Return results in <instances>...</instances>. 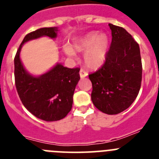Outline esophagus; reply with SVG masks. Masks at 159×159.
<instances>
[{
    "label": "esophagus",
    "instance_id": "34e87169",
    "mask_svg": "<svg viewBox=\"0 0 159 159\" xmlns=\"http://www.w3.org/2000/svg\"><path fill=\"white\" fill-rule=\"evenodd\" d=\"M80 75L81 78H84V77L88 76V72L84 69H80Z\"/></svg>",
    "mask_w": 159,
    "mask_h": 159
}]
</instances>
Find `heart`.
Here are the masks:
<instances>
[{
    "label": "heart",
    "instance_id": "b5f03b06",
    "mask_svg": "<svg viewBox=\"0 0 159 159\" xmlns=\"http://www.w3.org/2000/svg\"><path fill=\"white\" fill-rule=\"evenodd\" d=\"M109 42L106 35H99L96 32L89 33L74 43V48L79 52H86L84 61L87 67L97 69L104 64L108 52ZM64 51L68 57L75 56V50L69 45L64 47Z\"/></svg>",
    "mask_w": 159,
    "mask_h": 159
}]
</instances>
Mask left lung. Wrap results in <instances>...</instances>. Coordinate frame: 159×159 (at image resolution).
Returning a JSON list of instances; mask_svg holds the SVG:
<instances>
[{"label": "left lung", "instance_id": "obj_1", "mask_svg": "<svg viewBox=\"0 0 159 159\" xmlns=\"http://www.w3.org/2000/svg\"><path fill=\"white\" fill-rule=\"evenodd\" d=\"M112 40L104 64L88 75L92 84V100L100 111L116 115L129 107L142 83L139 43L123 28L109 24Z\"/></svg>", "mask_w": 159, "mask_h": 159}]
</instances>
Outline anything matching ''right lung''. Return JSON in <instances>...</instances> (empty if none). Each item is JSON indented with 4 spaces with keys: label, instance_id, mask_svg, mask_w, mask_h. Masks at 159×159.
<instances>
[{
    "label": "right lung",
    "instance_id": "1",
    "mask_svg": "<svg viewBox=\"0 0 159 159\" xmlns=\"http://www.w3.org/2000/svg\"><path fill=\"white\" fill-rule=\"evenodd\" d=\"M57 32V28H42L27 34L14 58L15 84L20 99L33 116L47 122L64 119L71 110L80 68H67L57 64L48 72L34 77L24 68L20 52L25 42L43 36L56 38Z\"/></svg>",
    "mask_w": 159,
    "mask_h": 159
}]
</instances>
